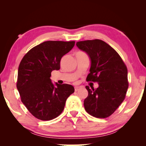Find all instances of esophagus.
I'll use <instances>...</instances> for the list:
<instances>
[{
  "instance_id": "1",
  "label": "esophagus",
  "mask_w": 146,
  "mask_h": 146,
  "mask_svg": "<svg viewBox=\"0 0 146 146\" xmlns=\"http://www.w3.org/2000/svg\"><path fill=\"white\" fill-rule=\"evenodd\" d=\"M80 87H77V86H76V87H75V91H79V90H80Z\"/></svg>"
}]
</instances>
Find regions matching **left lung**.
Wrapping results in <instances>:
<instances>
[{
    "label": "left lung",
    "instance_id": "8db88e82",
    "mask_svg": "<svg viewBox=\"0 0 146 146\" xmlns=\"http://www.w3.org/2000/svg\"><path fill=\"white\" fill-rule=\"evenodd\" d=\"M76 45L90 58V73L86 80L98 84L96 90L86 86L88 96L84 101L85 110L96 118L110 117L126 95L129 86L126 66L117 51L103 40L80 41Z\"/></svg>",
    "mask_w": 146,
    "mask_h": 146
}]
</instances>
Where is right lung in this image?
Returning a JSON list of instances; mask_svg holds the SVG:
<instances>
[{"label": "right lung", "mask_w": 146, "mask_h": 146, "mask_svg": "<svg viewBox=\"0 0 146 146\" xmlns=\"http://www.w3.org/2000/svg\"><path fill=\"white\" fill-rule=\"evenodd\" d=\"M75 41H46L27 53L19 64L17 88L21 101L35 117L50 120L63 111L66 101L74 93L67 84L54 85L51 73L59 70L60 60Z\"/></svg>", "instance_id": "1"}]
</instances>
